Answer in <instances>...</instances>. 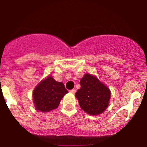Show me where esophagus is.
I'll return each mask as SVG.
<instances>
[{
  "label": "esophagus",
  "mask_w": 147,
  "mask_h": 147,
  "mask_svg": "<svg viewBox=\"0 0 147 147\" xmlns=\"http://www.w3.org/2000/svg\"><path fill=\"white\" fill-rule=\"evenodd\" d=\"M69 92H70V93H73V94H74V93H76V90H75V89H71V90H69Z\"/></svg>",
  "instance_id": "obj_1"
}]
</instances>
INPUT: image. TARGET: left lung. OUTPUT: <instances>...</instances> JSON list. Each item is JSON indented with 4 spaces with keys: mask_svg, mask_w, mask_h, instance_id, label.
Wrapping results in <instances>:
<instances>
[{
    "mask_svg": "<svg viewBox=\"0 0 147 147\" xmlns=\"http://www.w3.org/2000/svg\"><path fill=\"white\" fill-rule=\"evenodd\" d=\"M80 84L81 88L75 96L83 110L88 114L96 115L106 110L110 98V91L106 86L90 74H85Z\"/></svg>",
    "mask_w": 147,
    "mask_h": 147,
    "instance_id": "1",
    "label": "left lung"
}]
</instances>
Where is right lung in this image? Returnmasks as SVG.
Segmentation results:
<instances>
[{
	"instance_id": "obj_1",
	"label": "right lung",
	"mask_w": 147,
	"mask_h": 147,
	"mask_svg": "<svg viewBox=\"0 0 147 147\" xmlns=\"http://www.w3.org/2000/svg\"><path fill=\"white\" fill-rule=\"evenodd\" d=\"M68 90L63 83L57 82L49 76L43 80L33 92V100L37 110L49 112L57 108Z\"/></svg>"
}]
</instances>
